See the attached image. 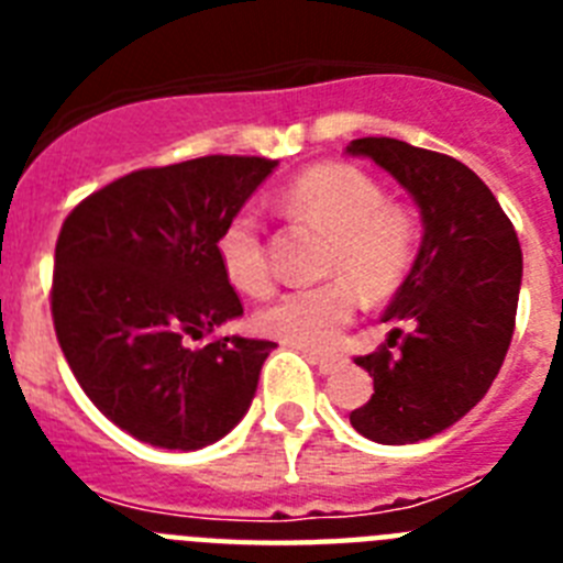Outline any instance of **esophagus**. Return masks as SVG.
Returning <instances> with one entry per match:
<instances>
[{"mask_svg":"<svg viewBox=\"0 0 563 563\" xmlns=\"http://www.w3.org/2000/svg\"><path fill=\"white\" fill-rule=\"evenodd\" d=\"M307 361L316 366L321 375H332V372L341 366V357H330V355H316V352H307Z\"/></svg>","mask_w":563,"mask_h":563,"instance_id":"34e87169","label":"esophagus"}]
</instances>
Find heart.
Listing matches in <instances>:
<instances>
[{"label":"heart","instance_id":"heart-1","mask_svg":"<svg viewBox=\"0 0 563 563\" xmlns=\"http://www.w3.org/2000/svg\"><path fill=\"white\" fill-rule=\"evenodd\" d=\"M278 206L290 217L316 222L330 233L327 273L351 278L369 298L395 290L415 258L417 225L402 206L386 202L380 186L352 166H312L282 191ZM217 258L228 282L247 296L271 290L262 222L242 208L217 236ZM355 316V292L345 278L298 287L278 296L256 316L265 335L298 350L327 352Z\"/></svg>","mask_w":563,"mask_h":563}]
</instances>
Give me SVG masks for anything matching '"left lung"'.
Returning <instances> with one entry per match:
<instances>
[{"label":"left lung","mask_w":563,"mask_h":563,"mask_svg":"<svg viewBox=\"0 0 563 563\" xmlns=\"http://www.w3.org/2000/svg\"><path fill=\"white\" fill-rule=\"evenodd\" d=\"M346 154L391 174L420 208V251L383 312L411 332L391 330L397 353L355 357L375 395L350 415L366 440L411 445L451 429L499 375L519 307V236L490 188L449 154L395 137H361Z\"/></svg>","instance_id":"obj_1"}]
</instances>
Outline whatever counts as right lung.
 I'll return each mask as SVG.
<instances>
[{"mask_svg": "<svg viewBox=\"0 0 563 563\" xmlns=\"http://www.w3.org/2000/svg\"><path fill=\"white\" fill-rule=\"evenodd\" d=\"M278 161L211 154L109 183L64 220L53 324L103 417L154 449L197 451L251 409L258 338L194 346L242 316L217 236Z\"/></svg>", "mask_w": 563, "mask_h": 563, "instance_id": "obj_1", "label": "right lung"}]
</instances>
